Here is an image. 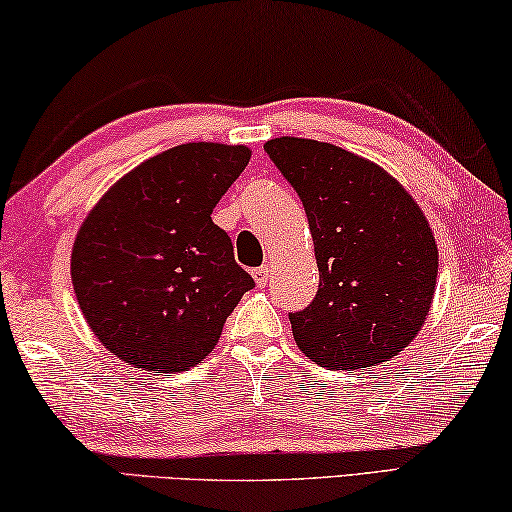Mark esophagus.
I'll return each mask as SVG.
<instances>
[{"mask_svg":"<svg viewBox=\"0 0 512 512\" xmlns=\"http://www.w3.org/2000/svg\"><path fill=\"white\" fill-rule=\"evenodd\" d=\"M254 281L258 288H265L267 281H270V267L263 265V267H258V270H254Z\"/></svg>","mask_w":512,"mask_h":512,"instance_id":"1","label":"esophagus"}]
</instances>
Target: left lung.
I'll return each instance as SVG.
<instances>
[{"instance_id": "left-lung-1", "label": "left lung", "mask_w": 512, "mask_h": 512, "mask_svg": "<svg viewBox=\"0 0 512 512\" xmlns=\"http://www.w3.org/2000/svg\"><path fill=\"white\" fill-rule=\"evenodd\" d=\"M265 152L304 204L320 288L290 313L299 349L331 370H358L408 347L429 315L438 245L397 179L347 149L274 138Z\"/></svg>"}]
</instances>
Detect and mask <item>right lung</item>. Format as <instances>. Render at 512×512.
<instances>
[{"instance_id": "obj_1", "label": "right lung", "mask_w": 512, "mask_h": 512, "mask_svg": "<svg viewBox=\"0 0 512 512\" xmlns=\"http://www.w3.org/2000/svg\"><path fill=\"white\" fill-rule=\"evenodd\" d=\"M249 158L242 145L172 147L92 208L72 247V286L111 354L165 374L211 354L226 317L254 288L211 220Z\"/></svg>"}]
</instances>
